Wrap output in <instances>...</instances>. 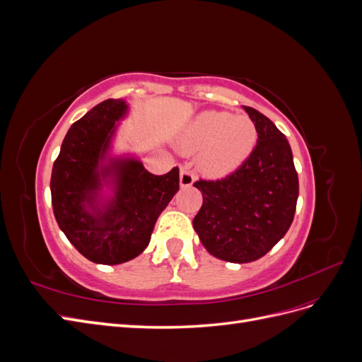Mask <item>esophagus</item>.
<instances>
[{
    "label": "esophagus",
    "mask_w": 362,
    "mask_h": 362,
    "mask_svg": "<svg viewBox=\"0 0 362 362\" xmlns=\"http://www.w3.org/2000/svg\"><path fill=\"white\" fill-rule=\"evenodd\" d=\"M180 182L182 187H190V185L194 182V175L192 170H189L187 168H181L180 172Z\"/></svg>",
    "instance_id": "obj_1"
}]
</instances>
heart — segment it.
Segmentation results:
<instances>
[{
    "instance_id": "obj_1",
    "label": "heart",
    "mask_w": 362,
    "mask_h": 362,
    "mask_svg": "<svg viewBox=\"0 0 362 362\" xmlns=\"http://www.w3.org/2000/svg\"><path fill=\"white\" fill-rule=\"evenodd\" d=\"M258 131L247 115L204 112L194 117L184 137V146L201 149L199 163L206 173L235 170L255 148Z\"/></svg>"
}]
</instances>
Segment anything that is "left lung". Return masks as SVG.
Here are the masks:
<instances>
[{
	"label": "left lung",
	"mask_w": 362,
	"mask_h": 362,
	"mask_svg": "<svg viewBox=\"0 0 362 362\" xmlns=\"http://www.w3.org/2000/svg\"><path fill=\"white\" fill-rule=\"evenodd\" d=\"M243 108L257 127V146L225 178L193 184L204 199L194 231L213 257L237 264L264 257L286 235L299 196L288 140L269 117Z\"/></svg>",
	"instance_id": "8db88e82"
}]
</instances>
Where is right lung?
I'll return each instance as SVG.
<instances>
[{
    "label": "right lung",
    "mask_w": 362,
    "mask_h": 362,
    "mask_svg": "<svg viewBox=\"0 0 362 362\" xmlns=\"http://www.w3.org/2000/svg\"><path fill=\"white\" fill-rule=\"evenodd\" d=\"M127 112L124 100H107L76 120L51 173L56 221L74 247L96 264L115 266L140 255L180 189L178 168L152 175L137 158L108 156L116 122ZM104 185L114 194L101 202Z\"/></svg>",
    "instance_id": "obj_1"
}]
</instances>
